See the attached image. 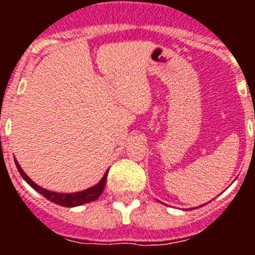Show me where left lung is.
I'll return each instance as SVG.
<instances>
[{"label": "left lung", "instance_id": "8db88e82", "mask_svg": "<svg viewBox=\"0 0 255 255\" xmlns=\"http://www.w3.org/2000/svg\"><path fill=\"white\" fill-rule=\"evenodd\" d=\"M203 206H204V204H203Z\"/></svg>", "mask_w": 255, "mask_h": 255}]
</instances>
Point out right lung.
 I'll list each match as a JSON object with an SVG mask.
<instances>
[{
    "label": "right lung",
    "instance_id": "1",
    "mask_svg": "<svg viewBox=\"0 0 255 255\" xmlns=\"http://www.w3.org/2000/svg\"><path fill=\"white\" fill-rule=\"evenodd\" d=\"M15 163H16L17 171L20 172L22 179L25 180L31 188L34 189V190H37L38 193L43 195L44 198H47L48 200L53 202V203L62 207H69V208H71V207L82 206V204L89 203V202H93V200L98 199V198L101 197V194L103 193V189H105L106 180H107V175H108V170H107L98 184H96V185L92 186V188L85 189V190L76 191V193H56V191L47 190V189L40 188L39 185H37V184H35L34 181H31L30 177H28V175L21 170V167H20V164L17 163L16 159H15Z\"/></svg>",
    "mask_w": 255,
    "mask_h": 255
}]
</instances>
